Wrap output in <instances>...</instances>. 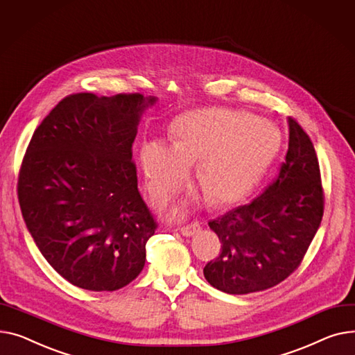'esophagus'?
<instances>
[{
  "mask_svg": "<svg viewBox=\"0 0 355 355\" xmlns=\"http://www.w3.org/2000/svg\"><path fill=\"white\" fill-rule=\"evenodd\" d=\"M180 234L183 235V236H186V238H191V236H193L195 234H198L199 231H200V223L199 222H192L191 225H186V226H182L180 229Z\"/></svg>",
  "mask_w": 355,
  "mask_h": 355,
  "instance_id": "1",
  "label": "esophagus"
}]
</instances>
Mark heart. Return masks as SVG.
<instances>
[{
	"label": "heart",
	"instance_id": "b5f03b06",
	"mask_svg": "<svg viewBox=\"0 0 355 355\" xmlns=\"http://www.w3.org/2000/svg\"><path fill=\"white\" fill-rule=\"evenodd\" d=\"M279 130L266 119L243 112L207 109L186 114L172 126V146L146 143L140 152L148 189L164 198L193 180L211 205H231L251 195L275 162ZM179 209L173 211L178 215Z\"/></svg>",
	"mask_w": 355,
	"mask_h": 355
}]
</instances>
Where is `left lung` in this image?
Returning <instances> with one entry per match:
<instances>
[{
    "label": "left lung",
    "instance_id": "8db88e82",
    "mask_svg": "<svg viewBox=\"0 0 355 355\" xmlns=\"http://www.w3.org/2000/svg\"><path fill=\"white\" fill-rule=\"evenodd\" d=\"M289 143L275 182L251 203L209 222L222 252L203 268L206 281L226 294L272 288L301 263L324 214L317 153L300 124L288 117Z\"/></svg>",
    "mask_w": 355,
    "mask_h": 355
}]
</instances>
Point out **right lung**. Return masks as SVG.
<instances>
[{
  "mask_svg": "<svg viewBox=\"0 0 355 355\" xmlns=\"http://www.w3.org/2000/svg\"><path fill=\"white\" fill-rule=\"evenodd\" d=\"M156 101L71 94L31 137L18 178L21 212L40 252L78 288L116 291L144 266L157 225L137 189L132 144Z\"/></svg>",
  "mask_w": 355,
  "mask_h": 355,
  "instance_id": "1",
  "label": "right lung"
}]
</instances>
